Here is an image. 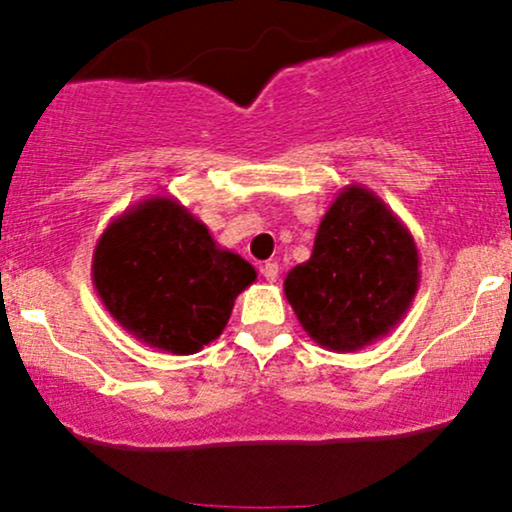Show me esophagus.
<instances>
[{"mask_svg":"<svg viewBox=\"0 0 512 512\" xmlns=\"http://www.w3.org/2000/svg\"><path fill=\"white\" fill-rule=\"evenodd\" d=\"M262 274H264V279L269 281V284H274V281L279 279V264H276V262L262 264Z\"/></svg>","mask_w":512,"mask_h":512,"instance_id":"34e87169","label":"esophagus"}]
</instances>
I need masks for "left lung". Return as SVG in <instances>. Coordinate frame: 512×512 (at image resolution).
Instances as JSON below:
<instances>
[{"label":"left lung","instance_id":"8db88e82","mask_svg":"<svg viewBox=\"0 0 512 512\" xmlns=\"http://www.w3.org/2000/svg\"><path fill=\"white\" fill-rule=\"evenodd\" d=\"M416 240L363 185H346L322 216L310 260L284 279L286 301L322 349H366L404 320L421 279Z\"/></svg>","mask_w":512,"mask_h":512}]
</instances>
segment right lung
<instances>
[{"instance_id": "right-lung-1", "label": "right lung", "mask_w": 512, "mask_h": 512, "mask_svg": "<svg viewBox=\"0 0 512 512\" xmlns=\"http://www.w3.org/2000/svg\"><path fill=\"white\" fill-rule=\"evenodd\" d=\"M91 279L122 330L168 354L190 356L221 337L255 267L221 248L173 195H151L105 226Z\"/></svg>"}]
</instances>
